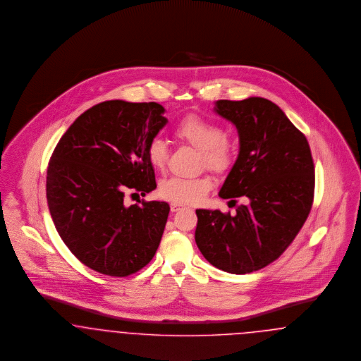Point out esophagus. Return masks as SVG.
Masks as SVG:
<instances>
[{
	"mask_svg": "<svg viewBox=\"0 0 361 361\" xmlns=\"http://www.w3.org/2000/svg\"><path fill=\"white\" fill-rule=\"evenodd\" d=\"M182 207H183L182 204H171V212H178V210H180Z\"/></svg>",
	"mask_w": 361,
	"mask_h": 361,
	"instance_id": "1",
	"label": "esophagus"
}]
</instances>
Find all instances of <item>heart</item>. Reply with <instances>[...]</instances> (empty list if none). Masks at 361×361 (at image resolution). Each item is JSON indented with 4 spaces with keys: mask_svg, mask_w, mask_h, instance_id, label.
I'll return each instance as SVG.
<instances>
[{
    "mask_svg": "<svg viewBox=\"0 0 361 361\" xmlns=\"http://www.w3.org/2000/svg\"><path fill=\"white\" fill-rule=\"evenodd\" d=\"M176 140L188 144L198 151L197 170L206 169L212 173H226L235 161V144L225 135L222 126L197 114L183 117L173 129ZM147 157L154 169L163 170L169 157V148L164 140L154 137L147 145ZM213 188V179L209 175L194 178H170L160 183L159 195L178 204H197L204 201Z\"/></svg>",
    "mask_w": 361,
    "mask_h": 361,
    "instance_id": "obj_1",
    "label": "heart"
}]
</instances>
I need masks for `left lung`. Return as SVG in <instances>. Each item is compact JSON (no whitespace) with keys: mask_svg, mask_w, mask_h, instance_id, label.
<instances>
[{"mask_svg":"<svg viewBox=\"0 0 361 361\" xmlns=\"http://www.w3.org/2000/svg\"><path fill=\"white\" fill-rule=\"evenodd\" d=\"M216 111L240 137L219 195L233 206L240 197L245 204L233 216L198 209L195 243L210 264L243 275L275 262L298 235L313 204V157L305 135L266 98L220 99Z\"/></svg>","mask_w":361,"mask_h":361,"instance_id":"left-lung-1","label":"left lung"}]
</instances>
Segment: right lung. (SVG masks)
Listing matches in <instances>:
<instances>
[{
  "label": "right lung",
  "instance_id": "right-lung-1",
  "mask_svg": "<svg viewBox=\"0 0 361 361\" xmlns=\"http://www.w3.org/2000/svg\"><path fill=\"white\" fill-rule=\"evenodd\" d=\"M157 102L105 101L82 113L49 159L47 202L63 243L85 266L124 278L157 253L167 202L126 206V191L157 188L147 145L167 124Z\"/></svg>",
  "mask_w": 361,
  "mask_h": 361
}]
</instances>
